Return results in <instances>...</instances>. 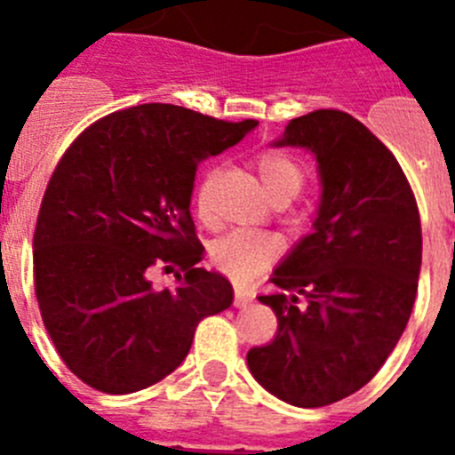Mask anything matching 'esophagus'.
<instances>
[{
	"mask_svg": "<svg viewBox=\"0 0 455 455\" xmlns=\"http://www.w3.org/2000/svg\"><path fill=\"white\" fill-rule=\"evenodd\" d=\"M252 299H255V291H252V289L236 284V287H235V305H236V307H246V305L252 303Z\"/></svg>",
	"mask_w": 455,
	"mask_h": 455,
	"instance_id": "obj_1",
	"label": "esophagus"
}]
</instances>
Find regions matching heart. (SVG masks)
Listing matches in <instances>:
<instances>
[{
  "label": "heart",
  "mask_w": 455,
  "mask_h": 455,
  "mask_svg": "<svg viewBox=\"0 0 455 455\" xmlns=\"http://www.w3.org/2000/svg\"><path fill=\"white\" fill-rule=\"evenodd\" d=\"M252 166L259 172L268 198L275 204H284L296 198L305 184V168L287 152H259L252 159ZM214 178V171L204 172V178L196 188V212L203 223H209V200H212ZM280 252H283V241L271 232L235 230L214 241L209 257H212V264L232 280H248L257 271H262L267 264H271Z\"/></svg>",
  "instance_id": "heart-1"
}]
</instances>
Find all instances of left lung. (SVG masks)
Wrapping results in <instances>:
<instances>
[{
	"label": "left lung",
	"mask_w": 455,
	"mask_h": 455,
	"mask_svg": "<svg viewBox=\"0 0 455 455\" xmlns=\"http://www.w3.org/2000/svg\"><path fill=\"white\" fill-rule=\"evenodd\" d=\"M277 146L315 152L323 193L315 232L271 275L280 291L259 296L275 337L246 360L273 396L321 408L364 387L403 335L421 268L419 209L396 156L339 108L289 120Z\"/></svg>",
	"instance_id": "8db88e82"
}]
</instances>
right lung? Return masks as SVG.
<instances>
[{"instance_id": "1", "label": "right lung", "mask_w": 455, "mask_h": 455, "mask_svg": "<svg viewBox=\"0 0 455 455\" xmlns=\"http://www.w3.org/2000/svg\"><path fill=\"white\" fill-rule=\"evenodd\" d=\"M255 124L139 104L88 124L59 159L36 220V300L66 367L92 389L159 383L182 364L196 325L232 305V284L196 268L191 193L204 156ZM155 267H178L179 284L156 290Z\"/></svg>"}]
</instances>
